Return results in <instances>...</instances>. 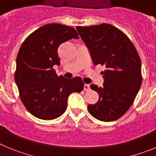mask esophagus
Here are the masks:
<instances>
[{"instance_id": "obj_1", "label": "esophagus", "mask_w": 156, "mask_h": 156, "mask_svg": "<svg viewBox=\"0 0 156 156\" xmlns=\"http://www.w3.org/2000/svg\"><path fill=\"white\" fill-rule=\"evenodd\" d=\"M84 90H85V91H88V90H90V85H88V84H85V85H84Z\"/></svg>"}]
</instances>
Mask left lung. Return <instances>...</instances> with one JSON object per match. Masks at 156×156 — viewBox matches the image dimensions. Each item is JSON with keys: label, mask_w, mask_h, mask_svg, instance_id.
<instances>
[{"label": "left lung", "mask_w": 156, "mask_h": 156, "mask_svg": "<svg viewBox=\"0 0 156 156\" xmlns=\"http://www.w3.org/2000/svg\"><path fill=\"white\" fill-rule=\"evenodd\" d=\"M89 49L94 65H105L102 87L91 85L99 98L88 105L90 114L103 122L122 117L133 104L142 81L139 55L124 32L115 26L101 24L76 27Z\"/></svg>", "instance_id": "1"}]
</instances>
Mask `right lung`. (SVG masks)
Listing matches in <instances>:
<instances>
[{
	"instance_id": "add662e5",
	"label": "right lung",
	"mask_w": 156,
	"mask_h": 156,
	"mask_svg": "<svg viewBox=\"0 0 156 156\" xmlns=\"http://www.w3.org/2000/svg\"><path fill=\"white\" fill-rule=\"evenodd\" d=\"M71 38H79L75 28L48 24L32 32L19 49L14 79L26 109L38 119L51 120L61 116L69 94L84 88L80 77H58L53 68L61 64L58 47Z\"/></svg>"
}]
</instances>
